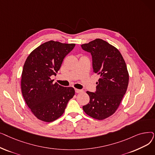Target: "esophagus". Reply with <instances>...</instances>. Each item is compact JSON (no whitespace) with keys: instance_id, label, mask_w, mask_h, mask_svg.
Masks as SVG:
<instances>
[{"instance_id":"1","label":"esophagus","mask_w":155,"mask_h":155,"mask_svg":"<svg viewBox=\"0 0 155 155\" xmlns=\"http://www.w3.org/2000/svg\"><path fill=\"white\" fill-rule=\"evenodd\" d=\"M75 91L76 93H80V92H83L82 90H80V89H77V88H75Z\"/></svg>"}]
</instances>
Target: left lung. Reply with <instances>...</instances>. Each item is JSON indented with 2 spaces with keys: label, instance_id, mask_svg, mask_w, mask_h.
<instances>
[{
  "label": "left lung",
  "instance_id": "8db88e82",
  "mask_svg": "<svg viewBox=\"0 0 155 155\" xmlns=\"http://www.w3.org/2000/svg\"><path fill=\"white\" fill-rule=\"evenodd\" d=\"M91 53L94 73L100 75L95 92H87L90 102L83 110L92 118L103 120L114 113L126 92L129 73L123 56L116 48L101 39L81 45Z\"/></svg>",
  "mask_w": 155,
  "mask_h": 155
}]
</instances>
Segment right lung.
Here are the masks:
<instances>
[{
    "label": "right lung",
    "mask_w": 155,
    "mask_h": 155,
    "mask_svg": "<svg viewBox=\"0 0 155 155\" xmlns=\"http://www.w3.org/2000/svg\"><path fill=\"white\" fill-rule=\"evenodd\" d=\"M75 46L49 41L32 51L24 63L21 76L22 96L32 114L41 120L50 123L61 117L75 95L73 87L53 84L51 79Z\"/></svg>",
    "instance_id": "1"
}]
</instances>
